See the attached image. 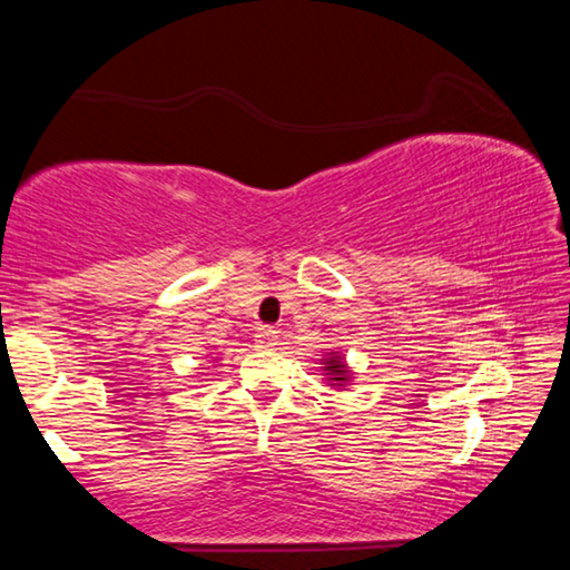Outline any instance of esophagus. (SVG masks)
<instances>
[{
  "label": "esophagus",
  "mask_w": 570,
  "mask_h": 570,
  "mask_svg": "<svg viewBox=\"0 0 570 570\" xmlns=\"http://www.w3.org/2000/svg\"><path fill=\"white\" fill-rule=\"evenodd\" d=\"M276 344H278V332L276 330H258V334H256L258 350H274Z\"/></svg>",
  "instance_id": "34e87169"
}]
</instances>
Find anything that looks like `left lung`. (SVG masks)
<instances>
[{
    "instance_id": "1",
    "label": "left lung",
    "mask_w": 570,
    "mask_h": 570,
    "mask_svg": "<svg viewBox=\"0 0 570 570\" xmlns=\"http://www.w3.org/2000/svg\"><path fill=\"white\" fill-rule=\"evenodd\" d=\"M324 372L330 374V380L334 382L332 387H342L344 382H350V366H346L342 362V356L334 354V352H332V356H326V360H324Z\"/></svg>"
}]
</instances>
